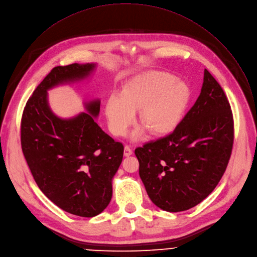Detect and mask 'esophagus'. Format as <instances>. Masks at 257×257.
Returning a JSON list of instances; mask_svg holds the SVG:
<instances>
[{
	"mask_svg": "<svg viewBox=\"0 0 257 257\" xmlns=\"http://www.w3.org/2000/svg\"><path fill=\"white\" fill-rule=\"evenodd\" d=\"M133 154V150L131 149V147L128 146V145H126V146H124V156H131Z\"/></svg>",
	"mask_w": 257,
	"mask_h": 257,
	"instance_id": "obj_1",
	"label": "esophagus"
}]
</instances>
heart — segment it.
<instances>
[{"label":"heart","instance_id":"obj_1","mask_svg":"<svg viewBox=\"0 0 257 257\" xmlns=\"http://www.w3.org/2000/svg\"><path fill=\"white\" fill-rule=\"evenodd\" d=\"M187 83L169 73L153 72L126 84L121 96L108 98L105 113L110 132L123 137L135 123V112L151 134L162 136L181 121L190 100Z\"/></svg>","mask_w":257,"mask_h":257}]
</instances>
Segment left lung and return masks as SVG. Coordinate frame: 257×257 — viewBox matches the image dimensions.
Here are the masks:
<instances>
[{
    "mask_svg": "<svg viewBox=\"0 0 257 257\" xmlns=\"http://www.w3.org/2000/svg\"><path fill=\"white\" fill-rule=\"evenodd\" d=\"M233 143L229 100L204 69L200 94L176 128L135 150L140 177L151 200L172 213L195 207L220 182Z\"/></svg>",
    "mask_w": 257,
    "mask_h": 257,
    "instance_id": "obj_1",
    "label": "left lung"
}]
</instances>
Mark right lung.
<instances>
[{
  "instance_id": "add662e5",
  "label": "right lung",
  "mask_w": 257,
  "mask_h": 257,
  "mask_svg": "<svg viewBox=\"0 0 257 257\" xmlns=\"http://www.w3.org/2000/svg\"><path fill=\"white\" fill-rule=\"evenodd\" d=\"M95 65L56 67L36 87L21 118V148L39 189L59 208L79 217L103 212L112 196V177L123 157V145L94 121L100 102L72 119L57 117L46 91L58 84L87 77Z\"/></svg>"
}]
</instances>
